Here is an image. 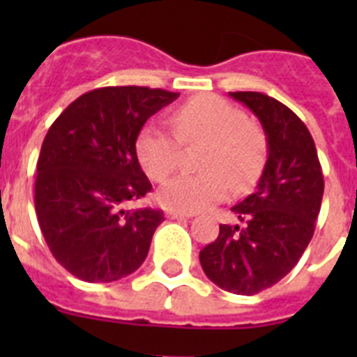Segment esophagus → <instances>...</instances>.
<instances>
[{
	"instance_id": "esophagus-1",
	"label": "esophagus",
	"mask_w": 357,
	"mask_h": 357,
	"mask_svg": "<svg viewBox=\"0 0 357 357\" xmlns=\"http://www.w3.org/2000/svg\"><path fill=\"white\" fill-rule=\"evenodd\" d=\"M166 216H168L169 220H184V218H191V214L181 213V211H168V213H166Z\"/></svg>"
}]
</instances>
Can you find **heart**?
<instances>
[{
    "label": "heart",
    "mask_w": 357,
    "mask_h": 357,
    "mask_svg": "<svg viewBox=\"0 0 357 357\" xmlns=\"http://www.w3.org/2000/svg\"><path fill=\"white\" fill-rule=\"evenodd\" d=\"M173 137L162 128L144 127L135 141V155L151 181L162 182L176 169L181 144H206L200 175H178L159 189L166 209L197 213L255 182L266 159V137L259 125L214 94H204L176 107L169 116Z\"/></svg>",
    "instance_id": "b5f03b06"
}]
</instances>
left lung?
<instances>
[{
	"label": "left lung",
	"mask_w": 357,
	"mask_h": 357,
	"mask_svg": "<svg viewBox=\"0 0 357 357\" xmlns=\"http://www.w3.org/2000/svg\"><path fill=\"white\" fill-rule=\"evenodd\" d=\"M259 118L268 159L257 188L232 213L239 225L200 250L214 284L236 295H255L291 272L313 238L324 197L317 146L302 119L275 98L252 91L229 93Z\"/></svg>",
	"instance_id": "left-lung-1"
}]
</instances>
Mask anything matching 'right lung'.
<instances>
[{
    "label": "right lung",
    "instance_id": "obj_1",
    "mask_svg": "<svg viewBox=\"0 0 357 357\" xmlns=\"http://www.w3.org/2000/svg\"><path fill=\"white\" fill-rule=\"evenodd\" d=\"M178 93L137 85L102 87L77 98L53 121L37 160L36 213L62 266L85 282H112L146 259L159 209L127 211L151 191L135 155L150 116Z\"/></svg>",
    "mask_w": 357,
    "mask_h": 357
}]
</instances>
